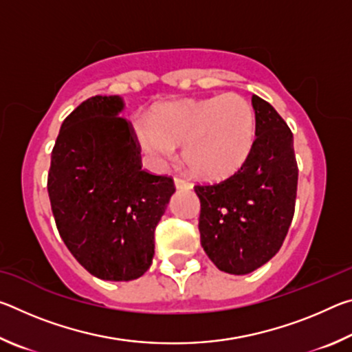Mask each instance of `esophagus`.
I'll list each match as a JSON object with an SVG mask.
<instances>
[{
  "label": "esophagus",
  "mask_w": 352,
  "mask_h": 352,
  "mask_svg": "<svg viewBox=\"0 0 352 352\" xmlns=\"http://www.w3.org/2000/svg\"><path fill=\"white\" fill-rule=\"evenodd\" d=\"M174 183H175L177 189H190V188H192V184H190L188 180H184V178H182V177H175Z\"/></svg>",
  "instance_id": "34e87169"
}]
</instances>
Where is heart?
Returning <instances> with one entry per match:
<instances>
[{
	"label": "heart",
	"instance_id": "obj_1",
	"mask_svg": "<svg viewBox=\"0 0 352 352\" xmlns=\"http://www.w3.org/2000/svg\"><path fill=\"white\" fill-rule=\"evenodd\" d=\"M135 135L155 162L166 164L184 146L188 168L206 180H220L241 168L256 136L253 105L239 94L183 100L158 107L151 122L136 121Z\"/></svg>",
	"mask_w": 352,
	"mask_h": 352
}]
</instances>
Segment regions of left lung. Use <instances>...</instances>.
I'll return each instance as SVG.
<instances>
[{"mask_svg": "<svg viewBox=\"0 0 352 352\" xmlns=\"http://www.w3.org/2000/svg\"><path fill=\"white\" fill-rule=\"evenodd\" d=\"M256 138L241 169L194 186L200 199V243L214 265L247 275L275 256L295 212L298 166L294 135L278 111L253 94Z\"/></svg>", "mask_w": 352, "mask_h": 352, "instance_id": "left-lung-1", "label": "left lung"}]
</instances>
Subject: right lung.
<instances>
[{
	"mask_svg": "<svg viewBox=\"0 0 352 352\" xmlns=\"http://www.w3.org/2000/svg\"><path fill=\"white\" fill-rule=\"evenodd\" d=\"M119 96L83 100L62 124L47 194L58 234L77 262L104 281L144 275L155 228L175 192L172 177L141 169L132 124Z\"/></svg>",
	"mask_w": 352,
	"mask_h": 352,
	"instance_id": "add662e5",
	"label": "right lung"
}]
</instances>
